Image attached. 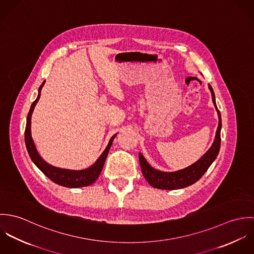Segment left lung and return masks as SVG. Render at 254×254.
<instances>
[{"instance_id":"1","label":"left lung","mask_w":254,"mask_h":254,"mask_svg":"<svg viewBox=\"0 0 254 254\" xmlns=\"http://www.w3.org/2000/svg\"><path fill=\"white\" fill-rule=\"evenodd\" d=\"M208 88L211 92L212 102L217 111L218 118H219L217 131H216L213 144L196 162L192 163L189 167H186L184 169L175 171V172H162L157 169H154L148 164L144 155L140 152L139 161H140L142 173L145 180L148 182V184L153 188L161 189V190H178V189L189 187L194 184L195 182L198 181L202 177V175L207 171V169L212 164V162L216 159L219 153V149H220V144H221L220 132L222 127V121H221L220 111L218 110L217 106H216L213 89L209 84H208Z\"/></svg>"}]
</instances>
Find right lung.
I'll list each match as a JSON object with an SVG mask.
<instances>
[{
    "label": "right lung",
    "mask_w": 254,
    "mask_h": 254,
    "mask_svg": "<svg viewBox=\"0 0 254 254\" xmlns=\"http://www.w3.org/2000/svg\"><path fill=\"white\" fill-rule=\"evenodd\" d=\"M46 81H44L42 83V85L40 86L39 90H38V97L36 100L33 102V104L31 105L30 110L28 112L27 115V121H26V128H25V145L27 151L29 153L30 158L32 159V161L34 162V164L37 167L52 181L60 186L63 187H66V188H82V187H86V186H90L93 183H95L96 180L98 179V177L100 176L105 161L107 159V156L109 154V148L112 145V142L116 136L113 135L110 140H109V144L107 145L106 149L104 150V152L101 154V156L96 160V162L90 166L89 168L83 169V170H70V169H64V168H60V167H55L51 164H49L48 162H46L41 155L39 154L38 150H37L36 145L34 144V141L32 139L31 136V116L33 113L34 108L36 106L39 99H40V95H41V90L44 86Z\"/></svg>",
    "instance_id": "right-lung-1"
}]
</instances>
